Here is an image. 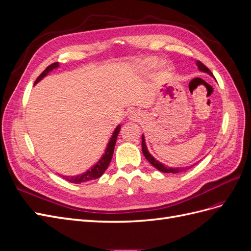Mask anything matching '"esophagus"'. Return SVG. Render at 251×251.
Wrapping results in <instances>:
<instances>
[{"label": "esophagus", "mask_w": 251, "mask_h": 251, "mask_svg": "<svg viewBox=\"0 0 251 251\" xmlns=\"http://www.w3.org/2000/svg\"><path fill=\"white\" fill-rule=\"evenodd\" d=\"M140 114L139 113H136V112H132V113H130V116H128V118H130L131 120H135V121H137V120H140Z\"/></svg>", "instance_id": "esophagus-1"}]
</instances>
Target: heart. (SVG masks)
Wrapping results in <instances>:
<instances>
[{
	"instance_id": "obj_1",
	"label": "heart",
	"mask_w": 251,
	"mask_h": 251,
	"mask_svg": "<svg viewBox=\"0 0 251 251\" xmlns=\"http://www.w3.org/2000/svg\"><path fill=\"white\" fill-rule=\"evenodd\" d=\"M158 63V58L157 57H146L141 59L140 62L135 64V69L137 72L141 73V74H146L151 72L154 68L157 66ZM159 72L162 75V76H166V75L170 74V66L168 64H161L160 67H159Z\"/></svg>"
}]
</instances>
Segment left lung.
Returning <instances> with one entry per match:
<instances>
[{
  "label": "left lung",
  "mask_w": 251,
  "mask_h": 251,
  "mask_svg": "<svg viewBox=\"0 0 251 251\" xmlns=\"http://www.w3.org/2000/svg\"><path fill=\"white\" fill-rule=\"evenodd\" d=\"M196 63V66L198 67V70L201 71V72H204V73H207L208 75H210V76L214 77V75H212V73L209 71L208 68L206 66H204L200 60H197ZM215 78V77H214ZM216 79V78H215ZM142 138V142H141V147H142V153L144 155V157L147 158V160L154 166L155 169H157L158 171H160L162 173H166V174H177V173H180V172H183L185 171L186 169L184 168H171V166H168V165H164L163 163H161L159 160H157L156 158H154L153 156H151V154L149 151L148 150V147H147V143H146V139H144V135L142 134L141 136Z\"/></svg>",
  "instance_id": "obj_1"
}]
</instances>
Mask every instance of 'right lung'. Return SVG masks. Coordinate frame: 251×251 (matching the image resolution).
<instances>
[{"instance_id":"right-lung-1","label":"right lung","mask_w":251,"mask_h":251,"mask_svg":"<svg viewBox=\"0 0 251 251\" xmlns=\"http://www.w3.org/2000/svg\"><path fill=\"white\" fill-rule=\"evenodd\" d=\"M59 67V63H54V64H51L49 65L46 69H45L42 74L40 75L39 77L36 78L34 85H36L37 82H40L43 78H45L47 76L49 73H51L53 70L58 69ZM120 132V125H118L116 126L115 130H114L111 138L107 144V148L104 150V153L102 154V156L100 157V160H98L92 168L89 169L88 171H86L83 174L77 175V176H66V175H60L58 174L60 177H63L64 179H66L67 181L72 182V183H82V182H87L90 180H94L101 177L103 173L105 172V170L108 169V166L112 160V157H113V153H114V148H115V144H116V140H117V136Z\"/></svg>"}]
</instances>
